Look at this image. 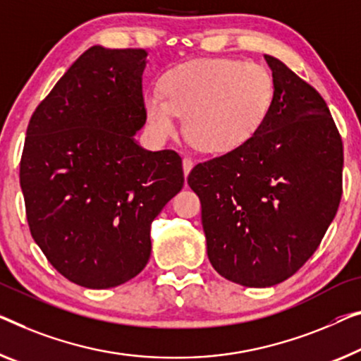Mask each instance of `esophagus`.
<instances>
[{"instance_id": "34e87169", "label": "esophagus", "mask_w": 361, "mask_h": 361, "mask_svg": "<svg viewBox=\"0 0 361 361\" xmlns=\"http://www.w3.org/2000/svg\"><path fill=\"white\" fill-rule=\"evenodd\" d=\"M192 160L191 159H188V157H185L183 159V171H185V176H188L190 175V171L192 170Z\"/></svg>"}]
</instances>
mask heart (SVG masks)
Instances as JSON below:
<instances>
[{
	"label": "heart",
	"mask_w": 361,
	"mask_h": 361,
	"mask_svg": "<svg viewBox=\"0 0 361 361\" xmlns=\"http://www.w3.org/2000/svg\"><path fill=\"white\" fill-rule=\"evenodd\" d=\"M162 90L144 95L154 136H173L178 115H183L186 136L209 154L232 152L255 137L276 99V84L267 68L233 58L178 64L162 76Z\"/></svg>",
	"instance_id": "heart-1"
}]
</instances>
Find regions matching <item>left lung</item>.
Segmentation results:
<instances>
[{
	"label": "left lung",
	"instance_id": "left-lung-1",
	"mask_svg": "<svg viewBox=\"0 0 361 361\" xmlns=\"http://www.w3.org/2000/svg\"><path fill=\"white\" fill-rule=\"evenodd\" d=\"M264 58L276 84L264 126L188 176L212 267L257 288L287 281L318 250L341 202L343 166L324 99L281 60Z\"/></svg>",
	"mask_w": 361,
	"mask_h": 361
}]
</instances>
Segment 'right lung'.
Returning a JSON list of instances; mask_svg holds the SVG:
<instances>
[{
	"label": "right lung",
	"mask_w": 361,
	"mask_h": 361,
	"mask_svg": "<svg viewBox=\"0 0 361 361\" xmlns=\"http://www.w3.org/2000/svg\"><path fill=\"white\" fill-rule=\"evenodd\" d=\"M142 48L90 47L40 102L20 159L32 238L50 264L87 288L146 267L150 225L185 183L175 150L134 139L146 125Z\"/></svg>",
	"instance_id": "obj_1"
}]
</instances>
